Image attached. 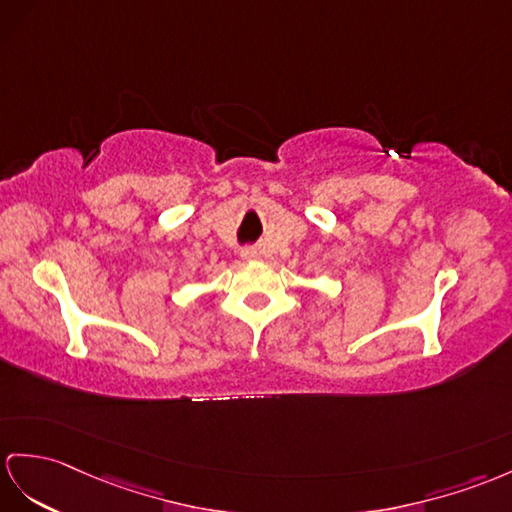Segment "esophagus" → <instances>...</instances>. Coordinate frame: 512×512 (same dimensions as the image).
<instances>
[{"mask_svg": "<svg viewBox=\"0 0 512 512\" xmlns=\"http://www.w3.org/2000/svg\"><path fill=\"white\" fill-rule=\"evenodd\" d=\"M241 258L247 260V263H252V260H258L260 258V252L256 247H243L241 249Z\"/></svg>", "mask_w": 512, "mask_h": 512, "instance_id": "1", "label": "esophagus"}]
</instances>
